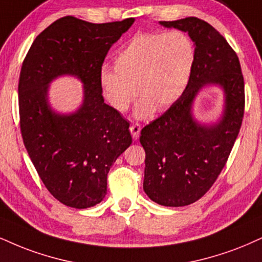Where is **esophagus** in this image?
Segmentation results:
<instances>
[{
  "mask_svg": "<svg viewBox=\"0 0 262 262\" xmlns=\"http://www.w3.org/2000/svg\"><path fill=\"white\" fill-rule=\"evenodd\" d=\"M130 132L132 135V138H134L135 141L138 140V137H140V132H141V127L140 125H131L130 126Z\"/></svg>",
  "mask_w": 262,
  "mask_h": 262,
  "instance_id": "34e87169",
  "label": "esophagus"
}]
</instances>
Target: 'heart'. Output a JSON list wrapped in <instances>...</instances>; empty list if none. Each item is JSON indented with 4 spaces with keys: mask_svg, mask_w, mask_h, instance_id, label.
<instances>
[{
    "mask_svg": "<svg viewBox=\"0 0 262 262\" xmlns=\"http://www.w3.org/2000/svg\"><path fill=\"white\" fill-rule=\"evenodd\" d=\"M195 60V47L182 31L140 34L114 57V69L103 67L99 85L115 111L126 112L138 93L137 119L164 111L185 92ZM138 91H136V89Z\"/></svg>",
    "mask_w": 262,
    "mask_h": 262,
    "instance_id": "obj_1",
    "label": "heart"
}]
</instances>
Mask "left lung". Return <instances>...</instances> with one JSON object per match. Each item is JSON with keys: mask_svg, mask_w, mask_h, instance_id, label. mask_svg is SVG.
Returning a JSON list of instances; mask_svg holds the SVG:
<instances>
[{"mask_svg": "<svg viewBox=\"0 0 262 262\" xmlns=\"http://www.w3.org/2000/svg\"><path fill=\"white\" fill-rule=\"evenodd\" d=\"M159 24L187 32L195 60L182 96L142 128L143 189L158 204L185 206L208 192L228 159L244 115V79L237 54L209 23L188 17ZM206 86H219L224 96L222 114L212 122L199 121L192 112Z\"/></svg>", "mask_w": 262, "mask_h": 262, "instance_id": "8db88e82", "label": "left lung"}]
</instances>
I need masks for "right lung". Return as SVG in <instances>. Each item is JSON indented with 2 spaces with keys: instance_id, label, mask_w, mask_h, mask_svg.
<instances>
[{
  "instance_id": "add662e5",
  "label": "right lung",
  "mask_w": 262,
  "mask_h": 262,
  "mask_svg": "<svg viewBox=\"0 0 262 262\" xmlns=\"http://www.w3.org/2000/svg\"><path fill=\"white\" fill-rule=\"evenodd\" d=\"M134 18L93 24L64 17L32 42L19 77L23 142L38 176L57 200L75 209L101 203L106 175L130 147V124L104 103L99 73L104 58ZM62 76L83 83V102L70 113L49 103V86Z\"/></svg>"
}]
</instances>
